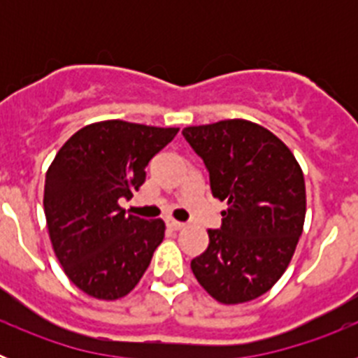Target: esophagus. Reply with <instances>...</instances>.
<instances>
[{"instance_id": "34e87169", "label": "esophagus", "mask_w": 358, "mask_h": 358, "mask_svg": "<svg viewBox=\"0 0 358 358\" xmlns=\"http://www.w3.org/2000/svg\"><path fill=\"white\" fill-rule=\"evenodd\" d=\"M164 222H166V227H169V229H173V231H179L185 227V222H179V220H176V218H172V217L166 218Z\"/></svg>"}]
</instances>
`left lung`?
I'll list each match as a JSON object with an SVG mask.
<instances>
[{
    "mask_svg": "<svg viewBox=\"0 0 358 358\" xmlns=\"http://www.w3.org/2000/svg\"><path fill=\"white\" fill-rule=\"evenodd\" d=\"M182 136L206 164L213 197L227 204L192 273L222 305L252 301L283 276L303 233L301 166L278 136L249 120L186 127Z\"/></svg>",
    "mask_w": 358,
    "mask_h": 358,
    "instance_id": "obj_1",
    "label": "left lung"
}]
</instances>
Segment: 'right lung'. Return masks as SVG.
Instances as JSON below:
<instances>
[{
    "label": "right lung",
    "instance_id": "right-lung-1",
    "mask_svg": "<svg viewBox=\"0 0 358 358\" xmlns=\"http://www.w3.org/2000/svg\"><path fill=\"white\" fill-rule=\"evenodd\" d=\"M177 132L123 120L91 123L50 164L43 199L50 240L66 276L87 296L122 299L150 265L164 222L127 215L118 202L143 185L148 161Z\"/></svg>",
    "mask_w": 358,
    "mask_h": 358
}]
</instances>
